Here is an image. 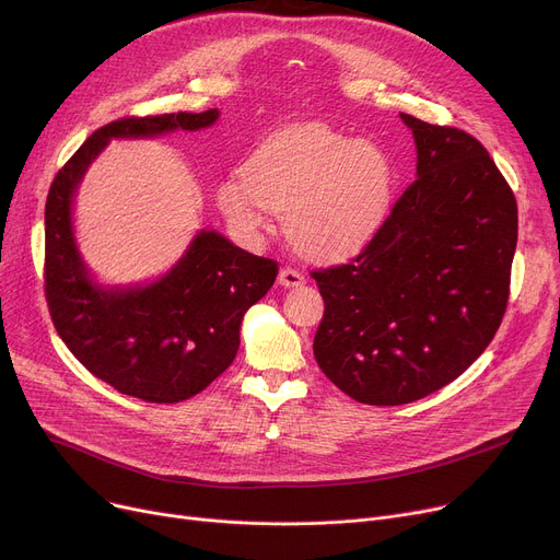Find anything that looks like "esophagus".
I'll return each mask as SVG.
<instances>
[{"label":"esophagus","instance_id":"1","mask_svg":"<svg viewBox=\"0 0 560 560\" xmlns=\"http://www.w3.org/2000/svg\"><path fill=\"white\" fill-rule=\"evenodd\" d=\"M278 282L282 284V287H300L305 282V276L300 273V271H295V269H291V267H284V269H280V273H278Z\"/></svg>","mask_w":560,"mask_h":560}]
</instances>
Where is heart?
<instances>
[{
  "mask_svg": "<svg viewBox=\"0 0 560 560\" xmlns=\"http://www.w3.org/2000/svg\"><path fill=\"white\" fill-rule=\"evenodd\" d=\"M395 167L376 143L325 122H295L267 137L218 188L226 220L242 233L269 229L284 210L291 244L334 262L365 248L388 218Z\"/></svg>",
  "mask_w": 560,
  "mask_h": 560,
  "instance_id": "obj_1",
  "label": "heart"
}]
</instances>
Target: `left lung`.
I'll list each match as a JSON object with an SVG mask.
<instances>
[{"mask_svg":"<svg viewBox=\"0 0 560 560\" xmlns=\"http://www.w3.org/2000/svg\"><path fill=\"white\" fill-rule=\"evenodd\" d=\"M417 179L348 265L312 271L325 300L314 357L370 406L417 401L455 381L506 312L518 206L487 148L401 114Z\"/></svg>","mask_w":560,"mask_h":560,"instance_id":"1","label":"left lung"}]
</instances>
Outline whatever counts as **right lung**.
<instances>
[{
    "instance_id": "obj_1",
    "label": "right lung",
    "mask_w": 560,
    "mask_h": 560,
    "mask_svg": "<svg viewBox=\"0 0 560 560\" xmlns=\"http://www.w3.org/2000/svg\"><path fill=\"white\" fill-rule=\"evenodd\" d=\"M220 112L125 116L84 141L58 170L45 208V295L71 354L114 390L148 404L186 401L235 359L240 325L267 295L278 262L201 231L167 276L132 289H103L84 269L71 231V199L109 139L201 130Z\"/></svg>"
}]
</instances>
